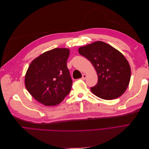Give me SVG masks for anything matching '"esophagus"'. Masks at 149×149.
I'll return each instance as SVG.
<instances>
[{"label": "esophagus", "instance_id": "1", "mask_svg": "<svg viewBox=\"0 0 149 149\" xmlns=\"http://www.w3.org/2000/svg\"><path fill=\"white\" fill-rule=\"evenodd\" d=\"M86 78H87V75H86V74H83V76H82L81 79L84 80V79H86Z\"/></svg>", "mask_w": 149, "mask_h": 149}]
</instances>
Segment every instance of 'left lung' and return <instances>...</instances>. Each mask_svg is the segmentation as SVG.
I'll return each instance as SVG.
<instances>
[{
	"instance_id": "1",
	"label": "left lung",
	"mask_w": 149,
	"mask_h": 149,
	"mask_svg": "<svg viewBox=\"0 0 149 149\" xmlns=\"http://www.w3.org/2000/svg\"><path fill=\"white\" fill-rule=\"evenodd\" d=\"M80 55L91 62L98 81L91 91L98 97L112 100L120 96L128 87L130 67L125 56L110 45L97 41L79 48Z\"/></svg>"
}]
</instances>
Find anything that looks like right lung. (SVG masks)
<instances>
[{"label": "right lung", "mask_w": 149, "mask_h": 149, "mask_svg": "<svg viewBox=\"0 0 149 149\" xmlns=\"http://www.w3.org/2000/svg\"><path fill=\"white\" fill-rule=\"evenodd\" d=\"M69 55V49L54 48L36 58L26 71V89L45 106L58 104L71 91L73 81L66 65Z\"/></svg>", "instance_id": "add662e5"}]
</instances>
